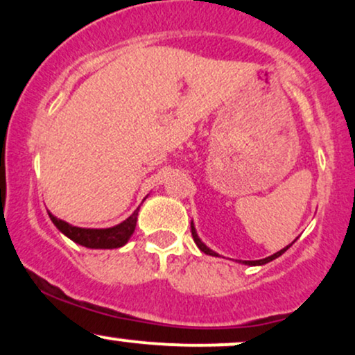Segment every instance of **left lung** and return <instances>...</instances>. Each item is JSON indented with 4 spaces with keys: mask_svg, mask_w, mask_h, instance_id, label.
<instances>
[{
    "mask_svg": "<svg viewBox=\"0 0 355 355\" xmlns=\"http://www.w3.org/2000/svg\"><path fill=\"white\" fill-rule=\"evenodd\" d=\"M191 237H193V240H195V243H197V247L200 248V250L203 252V254H207V255H214V257H218V254H215L214 250H210L209 247L205 245V243L202 242L200 239H198V235H197V232H195V227H193V222H191ZM295 242V240H294ZM292 242V243H294ZM292 243L291 245H287V247H284L282 250H279V252H275L274 255H270V257H266V259H260V260H243L242 263H245V266H263V263H268V262H272V260H275L277 257H280L284 254V252H287V248L288 247H292Z\"/></svg>",
    "mask_w": 355,
    "mask_h": 355,
    "instance_id": "1",
    "label": "left lung"
}]
</instances>
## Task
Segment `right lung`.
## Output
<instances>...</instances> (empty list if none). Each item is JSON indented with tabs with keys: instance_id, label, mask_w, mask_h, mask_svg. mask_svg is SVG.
<instances>
[{
	"instance_id": "1",
	"label": "right lung",
	"mask_w": 355,
	"mask_h": 355,
	"mask_svg": "<svg viewBox=\"0 0 355 355\" xmlns=\"http://www.w3.org/2000/svg\"><path fill=\"white\" fill-rule=\"evenodd\" d=\"M138 210H140V207L128 218L115 227H110V229H81V227H73L64 220L56 218L55 215H48L61 234H64L80 245L87 248H118L123 247L135 232Z\"/></svg>"
}]
</instances>
